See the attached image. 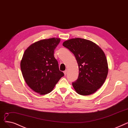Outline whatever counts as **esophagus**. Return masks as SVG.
I'll use <instances>...</instances> for the list:
<instances>
[{"label":"esophagus","instance_id":"1","mask_svg":"<svg viewBox=\"0 0 128 128\" xmlns=\"http://www.w3.org/2000/svg\"><path fill=\"white\" fill-rule=\"evenodd\" d=\"M66 72H67V70H65V71H64V76H66Z\"/></svg>","mask_w":128,"mask_h":128}]
</instances>
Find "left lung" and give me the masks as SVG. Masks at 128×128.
Returning <instances> with one entry per match:
<instances>
[{
	"label": "left lung",
	"instance_id": "obj_1",
	"mask_svg": "<svg viewBox=\"0 0 128 128\" xmlns=\"http://www.w3.org/2000/svg\"><path fill=\"white\" fill-rule=\"evenodd\" d=\"M63 46L76 57L78 66V78L72 86L81 95H88L96 92L105 82L108 72L105 54L94 42L81 38L64 41Z\"/></svg>",
	"mask_w": 128,
	"mask_h": 128
}]
</instances>
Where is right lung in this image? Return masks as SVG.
I'll list each match as a JSON object with an SVG mask.
<instances>
[{"instance_id":"add662e5","label":"right lung","mask_w":128,"mask_h":128,"mask_svg":"<svg viewBox=\"0 0 128 128\" xmlns=\"http://www.w3.org/2000/svg\"><path fill=\"white\" fill-rule=\"evenodd\" d=\"M60 38H51L34 42L24 52L21 60L22 76L28 86L40 95L51 92L64 74L54 57Z\"/></svg>"}]
</instances>
